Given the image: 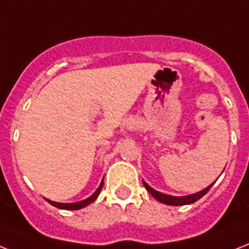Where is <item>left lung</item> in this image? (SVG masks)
Returning a JSON list of instances; mask_svg holds the SVG:
<instances>
[{"mask_svg":"<svg viewBox=\"0 0 249 249\" xmlns=\"http://www.w3.org/2000/svg\"><path fill=\"white\" fill-rule=\"evenodd\" d=\"M214 184V183H213ZM212 184V185H213ZM143 185L147 189V192L154 197L155 200H158L159 202L166 205H174V206H179V205H188V204H193L196 202L197 200H200L201 197L205 196L206 193L209 192V189L212 188V185H209L208 188H205L204 191H201L198 193H195V195H191V196H184V197H175V196H168V195H164V193H160L158 191H155L151 187H149L147 184L143 181Z\"/></svg>","mask_w":249,"mask_h":249,"instance_id":"left-lung-1","label":"left lung"}]
</instances>
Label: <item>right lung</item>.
Instances as JSON below:
<instances>
[{
  "instance_id": "right-lung-1",
  "label": "right lung",
  "mask_w": 249,
  "mask_h": 249,
  "mask_svg": "<svg viewBox=\"0 0 249 249\" xmlns=\"http://www.w3.org/2000/svg\"><path fill=\"white\" fill-rule=\"evenodd\" d=\"M102 188H103V181L100 183L99 188L95 191V193L92 195V196H90L89 198H86V200L79 201V202H73V204H60V202H54V201H51V200H47V201H48L49 204L53 205V206H56V208L58 209H65V210H78V209L85 208V206H87V205L91 204V202H94V201L98 198V196H99Z\"/></svg>"
}]
</instances>
